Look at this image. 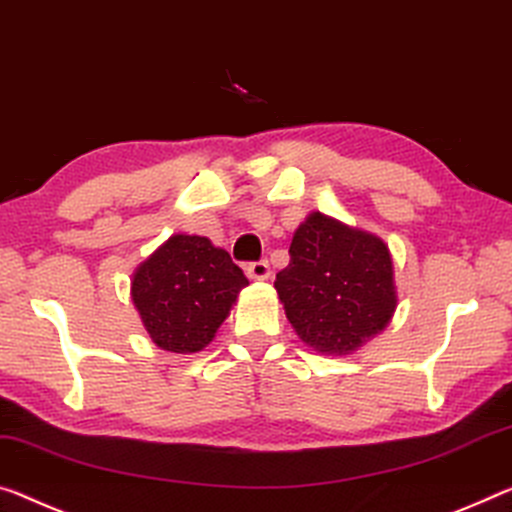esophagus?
<instances>
[{
	"instance_id": "34e87169",
	"label": "esophagus",
	"mask_w": 512,
	"mask_h": 512,
	"mask_svg": "<svg viewBox=\"0 0 512 512\" xmlns=\"http://www.w3.org/2000/svg\"><path fill=\"white\" fill-rule=\"evenodd\" d=\"M246 273H248V278H253V280H266L271 275V266L266 259H257V262L246 264Z\"/></svg>"
}]
</instances>
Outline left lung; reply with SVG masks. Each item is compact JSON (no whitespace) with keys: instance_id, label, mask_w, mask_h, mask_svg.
I'll use <instances>...</instances> for the list:
<instances>
[{"instance_id":"left-lung-1","label":"left lung","mask_w":512,"mask_h":512,"mask_svg":"<svg viewBox=\"0 0 512 512\" xmlns=\"http://www.w3.org/2000/svg\"><path fill=\"white\" fill-rule=\"evenodd\" d=\"M275 289L298 337L326 355L355 351L378 335L396 310L385 243L319 212L296 230Z\"/></svg>"}]
</instances>
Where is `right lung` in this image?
Masks as SVG:
<instances>
[{"label": "right lung", "instance_id": "obj_1", "mask_svg": "<svg viewBox=\"0 0 512 512\" xmlns=\"http://www.w3.org/2000/svg\"><path fill=\"white\" fill-rule=\"evenodd\" d=\"M248 285L223 248L175 234L136 269L132 300L152 342L170 353H196L212 342Z\"/></svg>", "mask_w": 512, "mask_h": 512}]
</instances>
